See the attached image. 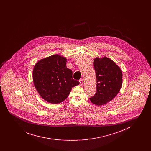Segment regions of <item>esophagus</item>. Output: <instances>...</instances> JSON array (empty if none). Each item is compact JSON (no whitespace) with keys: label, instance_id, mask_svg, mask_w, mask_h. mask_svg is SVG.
Returning <instances> with one entry per match:
<instances>
[{"label":"esophagus","instance_id":"34e87169","mask_svg":"<svg viewBox=\"0 0 151 151\" xmlns=\"http://www.w3.org/2000/svg\"><path fill=\"white\" fill-rule=\"evenodd\" d=\"M79 82H80V86H83V84H84V80H83V79L80 80H79Z\"/></svg>","mask_w":151,"mask_h":151}]
</instances>
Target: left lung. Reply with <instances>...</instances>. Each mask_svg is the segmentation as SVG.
Listing matches in <instances>:
<instances>
[{"mask_svg": "<svg viewBox=\"0 0 151 151\" xmlns=\"http://www.w3.org/2000/svg\"><path fill=\"white\" fill-rule=\"evenodd\" d=\"M94 68L97 79V91L91 101L100 106L112 100L121 90L122 72L120 67L109 58L94 59Z\"/></svg>", "mask_w": 151, "mask_h": 151, "instance_id": "left-lung-1", "label": "left lung"}]
</instances>
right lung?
<instances>
[{
  "label": "right lung",
  "instance_id": "right-lung-1",
  "mask_svg": "<svg viewBox=\"0 0 151 151\" xmlns=\"http://www.w3.org/2000/svg\"><path fill=\"white\" fill-rule=\"evenodd\" d=\"M67 59L54 54L38 61L33 71L36 90L44 100L53 104L65 100L73 86L79 84L72 78V71L66 65Z\"/></svg>",
  "mask_w": 151,
  "mask_h": 151
}]
</instances>
